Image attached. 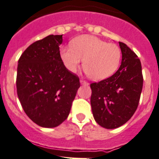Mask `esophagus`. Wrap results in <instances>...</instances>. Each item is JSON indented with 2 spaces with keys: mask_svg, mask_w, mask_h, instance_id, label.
Returning a JSON list of instances; mask_svg holds the SVG:
<instances>
[{
  "mask_svg": "<svg viewBox=\"0 0 159 159\" xmlns=\"http://www.w3.org/2000/svg\"><path fill=\"white\" fill-rule=\"evenodd\" d=\"M80 82H81V84H88V81H86L85 80H83V79H81L80 80Z\"/></svg>",
  "mask_w": 159,
  "mask_h": 159,
  "instance_id": "1",
  "label": "esophagus"
}]
</instances>
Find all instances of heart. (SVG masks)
<instances>
[{
  "label": "heart",
  "mask_w": 159,
  "mask_h": 159,
  "mask_svg": "<svg viewBox=\"0 0 159 159\" xmlns=\"http://www.w3.org/2000/svg\"><path fill=\"white\" fill-rule=\"evenodd\" d=\"M59 56L65 67L75 73L83 60L87 75L95 81L106 79L113 75L121 59V48L96 37L81 35L75 38L71 45L63 46Z\"/></svg>",
  "instance_id": "b5f03b06"
}]
</instances>
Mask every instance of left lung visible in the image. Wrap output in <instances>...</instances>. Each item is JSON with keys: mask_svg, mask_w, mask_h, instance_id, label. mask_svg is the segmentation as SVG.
<instances>
[{"mask_svg": "<svg viewBox=\"0 0 159 159\" xmlns=\"http://www.w3.org/2000/svg\"><path fill=\"white\" fill-rule=\"evenodd\" d=\"M122 59L112 76L90 84L93 117L100 126L115 129L127 122L140 102L143 74L140 59L125 43L119 41Z\"/></svg>", "mask_w": 159, "mask_h": 159, "instance_id": "8db88e82", "label": "left lung"}]
</instances>
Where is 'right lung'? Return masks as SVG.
Segmentation results:
<instances>
[{"mask_svg": "<svg viewBox=\"0 0 159 159\" xmlns=\"http://www.w3.org/2000/svg\"><path fill=\"white\" fill-rule=\"evenodd\" d=\"M63 35H48L31 44L18 62L16 89L23 111L41 127L53 128L67 118L79 78L64 66Z\"/></svg>", "mask_w": 159, "mask_h": 159, "instance_id": "right-lung-1", "label": "right lung"}]
</instances>
